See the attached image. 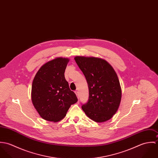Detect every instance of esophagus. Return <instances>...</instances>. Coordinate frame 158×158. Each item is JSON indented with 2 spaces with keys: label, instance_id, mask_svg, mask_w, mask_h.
<instances>
[{
  "label": "esophagus",
  "instance_id": "34e87169",
  "mask_svg": "<svg viewBox=\"0 0 158 158\" xmlns=\"http://www.w3.org/2000/svg\"><path fill=\"white\" fill-rule=\"evenodd\" d=\"M75 94H76L77 97L78 98V96H79V94H78V90H75Z\"/></svg>",
  "mask_w": 158,
  "mask_h": 158
}]
</instances>
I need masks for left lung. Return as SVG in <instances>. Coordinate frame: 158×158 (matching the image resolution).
Wrapping results in <instances>:
<instances>
[{
	"mask_svg": "<svg viewBox=\"0 0 158 158\" xmlns=\"http://www.w3.org/2000/svg\"><path fill=\"white\" fill-rule=\"evenodd\" d=\"M74 60L89 88V100L81 106L82 110L96 122L108 121L117 111L121 102L122 89L116 72L102 58L77 56Z\"/></svg>",
	"mask_w": 158,
	"mask_h": 158,
	"instance_id": "8db88e82",
	"label": "left lung"
}]
</instances>
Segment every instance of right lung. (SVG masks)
I'll list each match as a JSON object with an SVG mask.
<instances>
[{
    "mask_svg": "<svg viewBox=\"0 0 158 158\" xmlns=\"http://www.w3.org/2000/svg\"><path fill=\"white\" fill-rule=\"evenodd\" d=\"M69 59L57 57L43 64L36 73L31 86L32 103L45 120L57 122L66 116L71 105L78 101L64 77Z\"/></svg>",
    "mask_w": 158,
    "mask_h": 158,
    "instance_id": "add662e5",
    "label": "right lung"
}]
</instances>
